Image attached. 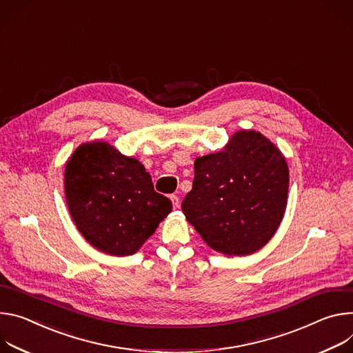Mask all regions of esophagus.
Masks as SVG:
<instances>
[{
  "label": "esophagus",
  "mask_w": 353,
  "mask_h": 353,
  "mask_svg": "<svg viewBox=\"0 0 353 353\" xmlns=\"http://www.w3.org/2000/svg\"><path fill=\"white\" fill-rule=\"evenodd\" d=\"M170 199H171V202H172L174 209H178V208H179V198L176 196V194H171Z\"/></svg>",
  "instance_id": "obj_1"
}]
</instances>
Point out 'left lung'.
I'll use <instances>...</instances> for the list:
<instances>
[{
    "label": "left lung",
    "mask_w": 353,
    "mask_h": 353,
    "mask_svg": "<svg viewBox=\"0 0 353 353\" xmlns=\"http://www.w3.org/2000/svg\"><path fill=\"white\" fill-rule=\"evenodd\" d=\"M288 189L289 168L281 150L259 132L240 130L223 150L194 160L182 212L212 250L250 255L276 232Z\"/></svg>",
    "instance_id": "1"
}]
</instances>
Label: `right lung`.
Listing matches in <instances>:
<instances>
[{"label":"right lung","instance_id":"1","mask_svg":"<svg viewBox=\"0 0 353 353\" xmlns=\"http://www.w3.org/2000/svg\"><path fill=\"white\" fill-rule=\"evenodd\" d=\"M65 201L78 231L98 251L133 255L171 213L143 164L106 141L78 147L65 164Z\"/></svg>","mask_w":353,"mask_h":353}]
</instances>
